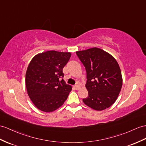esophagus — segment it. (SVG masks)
Here are the masks:
<instances>
[{
	"label": "esophagus",
	"mask_w": 146,
	"mask_h": 146,
	"mask_svg": "<svg viewBox=\"0 0 146 146\" xmlns=\"http://www.w3.org/2000/svg\"><path fill=\"white\" fill-rule=\"evenodd\" d=\"M74 88H75V89H76V90H79L80 88V87L79 86V85H74Z\"/></svg>",
	"instance_id": "34e87169"
}]
</instances>
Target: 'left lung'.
<instances>
[{
  "instance_id": "8db88e82",
  "label": "left lung",
  "mask_w": 146,
  "mask_h": 146,
  "mask_svg": "<svg viewBox=\"0 0 146 146\" xmlns=\"http://www.w3.org/2000/svg\"><path fill=\"white\" fill-rule=\"evenodd\" d=\"M85 67L88 95L83 99L91 108L102 111L111 106L118 98L123 84L121 72L113 57L102 49L92 48L77 51Z\"/></svg>"
}]
</instances>
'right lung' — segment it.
Returning a JSON list of instances; mask_svg holds the SVG:
<instances>
[{
    "label": "right lung",
    "instance_id": "add662e5",
    "mask_svg": "<svg viewBox=\"0 0 146 146\" xmlns=\"http://www.w3.org/2000/svg\"><path fill=\"white\" fill-rule=\"evenodd\" d=\"M70 56L69 52L48 51L38 54L30 61L25 76L27 93L41 111H54L68 97L72 87L61 79Z\"/></svg>",
    "mask_w": 146,
    "mask_h": 146
}]
</instances>
